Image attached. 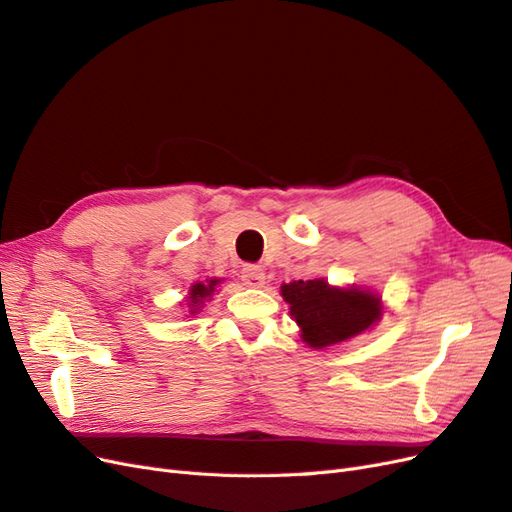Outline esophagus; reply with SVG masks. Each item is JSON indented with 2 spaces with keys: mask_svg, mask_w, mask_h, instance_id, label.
Instances as JSON below:
<instances>
[{
  "mask_svg": "<svg viewBox=\"0 0 512 512\" xmlns=\"http://www.w3.org/2000/svg\"><path fill=\"white\" fill-rule=\"evenodd\" d=\"M241 280H243L245 286H250V288H262V286H265V282H267V275H265V269H260L256 265H250V267L243 269Z\"/></svg>",
  "mask_w": 512,
  "mask_h": 512,
  "instance_id": "34e87169",
  "label": "esophagus"
}]
</instances>
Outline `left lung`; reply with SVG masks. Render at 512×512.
Returning <instances> with one entry per match:
<instances>
[{"label":"left lung","instance_id":"obj_1","mask_svg":"<svg viewBox=\"0 0 512 512\" xmlns=\"http://www.w3.org/2000/svg\"><path fill=\"white\" fill-rule=\"evenodd\" d=\"M280 292L301 329V339L314 350L371 331L384 312L378 292L359 286H331L324 277L282 284Z\"/></svg>","mask_w":512,"mask_h":512}]
</instances>
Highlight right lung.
Returning a JSON list of instances; mask_svg holds the SVG:
<instances>
[{"mask_svg":"<svg viewBox=\"0 0 512 512\" xmlns=\"http://www.w3.org/2000/svg\"><path fill=\"white\" fill-rule=\"evenodd\" d=\"M222 284V280H218V277H213V280H207V282H196L194 286H190L188 290V297H185V307H188V314H198L200 307L205 305V301L211 299V294L215 292V288H218Z\"/></svg>","mask_w":512,"mask_h":512,"instance_id":"obj_1","label":"right lung"}]
</instances>
